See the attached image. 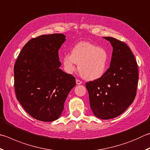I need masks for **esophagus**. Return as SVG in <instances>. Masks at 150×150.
<instances>
[{"mask_svg":"<svg viewBox=\"0 0 150 150\" xmlns=\"http://www.w3.org/2000/svg\"><path fill=\"white\" fill-rule=\"evenodd\" d=\"M82 83H83L82 81H81L78 80V79L76 80V84H82Z\"/></svg>","mask_w":150,"mask_h":150,"instance_id":"esophagus-1","label":"esophagus"}]
</instances>
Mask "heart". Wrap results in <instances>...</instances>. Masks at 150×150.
I'll return each instance as SVG.
<instances>
[{"label": "heart", "instance_id": "b5f03b06", "mask_svg": "<svg viewBox=\"0 0 150 150\" xmlns=\"http://www.w3.org/2000/svg\"><path fill=\"white\" fill-rule=\"evenodd\" d=\"M63 66L68 73L71 74L79 64V71L82 77L88 81L102 77L107 68L108 55L103 48L89 42H81L71 50V55L63 57Z\"/></svg>", "mask_w": 150, "mask_h": 150}]
</instances>
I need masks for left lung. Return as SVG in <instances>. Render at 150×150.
<instances>
[{
	"label": "left lung",
	"mask_w": 150,
	"mask_h": 150,
	"mask_svg": "<svg viewBox=\"0 0 150 150\" xmlns=\"http://www.w3.org/2000/svg\"><path fill=\"white\" fill-rule=\"evenodd\" d=\"M113 47L109 69L102 77L86 83L94 115L102 119L120 115L132 104L137 94L138 70L132 51L125 42L104 37Z\"/></svg>",
	"instance_id": "obj_1"
}]
</instances>
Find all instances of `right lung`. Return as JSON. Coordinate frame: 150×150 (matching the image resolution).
<instances>
[{
  "label": "right lung",
  "mask_w": 150,
  "mask_h": 150,
  "mask_svg": "<svg viewBox=\"0 0 150 150\" xmlns=\"http://www.w3.org/2000/svg\"><path fill=\"white\" fill-rule=\"evenodd\" d=\"M62 33L44 35L27 42L14 66V87L19 102L37 120L58 119L75 78L60 68L58 50L66 41Z\"/></svg>",
  "instance_id": "right-lung-1"
}]
</instances>
